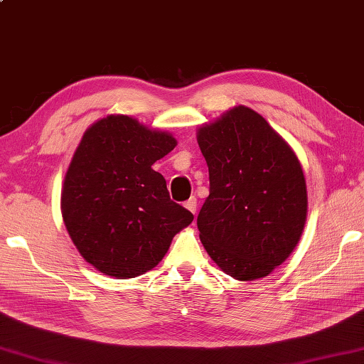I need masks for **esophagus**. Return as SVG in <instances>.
<instances>
[{
    "instance_id": "1",
    "label": "esophagus",
    "mask_w": 364,
    "mask_h": 364,
    "mask_svg": "<svg viewBox=\"0 0 364 364\" xmlns=\"http://www.w3.org/2000/svg\"><path fill=\"white\" fill-rule=\"evenodd\" d=\"M185 208L187 210H190L193 215H196V210H198V199L194 198V196H191L187 202H185Z\"/></svg>"
}]
</instances>
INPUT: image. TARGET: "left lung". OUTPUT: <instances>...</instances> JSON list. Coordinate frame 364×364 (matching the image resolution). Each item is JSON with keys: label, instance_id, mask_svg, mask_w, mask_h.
<instances>
[{"label": "left lung", "instance_id": "8db88e82", "mask_svg": "<svg viewBox=\"0 0 364 364\" xmlns=\"http://www.w3.org/2000/svg\"><path fill=\"white\" fill-rule=\"evenodd\" d=\"M198 144L210 174L198 216L203 247L235 279L267 277L294 252L306 224L307 188L296 154L242 105L202 125Z\"/></svg>", "mask_w": 364, "mask_h": 364}]
</instances>
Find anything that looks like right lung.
<instances>
[{
    "mask_svg": "<svg viewBox=\"0 0 364 364\" xmlns=\"http://www.w3.org/2000/svg\"><path fill=\"white\" fill-rule=\"evenodd\" d=\"M176 145L168 132L122 114L83 134L65 176L61 215L80 255L103 274L128 279L154 269L193 223L151 168Z\"/></svg>",
    "mask_w": 364,
    "mask_h": 364,
    "instance_id": "obj_1",
    "label": "right lung"
}]
</instances>
